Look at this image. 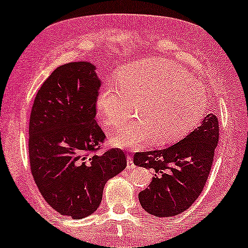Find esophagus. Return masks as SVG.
Wrapping results in <instances>:
<instances>
[{"label": "esophagus", "mask_w": 248, "mask_h": 248, "mask_svg": "<svg viewBox=\"0 0 248 248\" xmlns=\"http://www.w3.org/2000/svg\"><path fill=\"white\" fill-rule=\"evenodd\" d=\"M126 168H127V169H132V170H133V169L137 168V167H135V165H134V162H133V159H132L131 155H128V157H127Z\"/></svg>", "instance_id": "esophagus-1"}]
</instances>
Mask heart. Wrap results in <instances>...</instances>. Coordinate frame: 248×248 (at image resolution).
<instances>
[{"label": "heart", "mask_w": 248, "mask_h": 248, "mask_svg": "<svg viewBox=\"0 0 248 248\" xmlns=\"http://www.w3.org/2000/svg\"><path fill=\"white\" fill-rule=\"evenodd\" d=\"M115 83L101 88L97 98L105 126H123L135 105L133 123L111 138L116 147L139 149L148 141L155 147L172 143L194 130L206 114L204 88L169 60L151 59L122 67Z\"/></svg>", "instance_id": "heart-1"}]
</instances>
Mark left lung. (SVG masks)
Instances as JSON below:
<instances>
[{"label":"left lung","instance_id":"1","mask_svg":"<svg viewBox=\"0 0 248 248\" xmlns=\"http://www.w3.org/2000/svg\"><path fill=\"white\" fill-rule=\"evenodd\" d=\"M218 142V118L208 114L198 128L171 147L137 152L134 164L155 171L148 187L139 193L142 208L160 218L187 210L204 188Z\"/></svg>","mask_w":248,"mask_h":248}]
</instances>
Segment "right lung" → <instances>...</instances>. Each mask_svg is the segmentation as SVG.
<instances>
[{"mask_svg":"<svg viewBox=\"0 0 248 248\" xmlns=\"http://www.w3.org/2000/svg\"><path fill=\"white\" fill-rule=\"evenodd\" d=\"M88 62L67 63L42 84L29 121V161L45 201L63 216L96 211L108 179L126 167L117 148L100 152L106 135L96 121L100 80Z\"/></svg>","mask_w":248,"mask_h":248,"instance_id":"obj_1","label":"right lung"}]
</instances>
